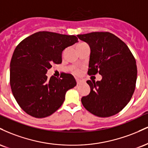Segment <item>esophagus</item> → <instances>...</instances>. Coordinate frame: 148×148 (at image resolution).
Here are the masks:
<instances>
[{"instance_id": "obj_1", "label": "esophagus", "mask_w": 148, "mask_h": 148, "mask_svg": "<svg viewBox=\"0 0 148 148\" xmlns=\"http://www.w3.org/2000/svg\"><path fill=\"white\" fill-rule=\"evenodd\" d=\"M83 82H84V81H81V80H80V79H76V84H77V85L81 84Z\"/></svg>"}]
</instances>
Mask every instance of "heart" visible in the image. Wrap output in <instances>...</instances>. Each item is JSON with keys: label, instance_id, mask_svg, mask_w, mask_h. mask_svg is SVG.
Returning <instances> with one entry per match:
<instances>
[{"label": "heart", "instance_id": "heart-1", "mask_svg": "<svg viewBox=\"0 0 148 148\" xmlns=\"http://www.w3.org/2000/svg\"><path fill=\"white\" fill-rule=\"evenodd\" d=\"M84 45H86V43H80L77 45V47H81V46H83ZM73 72H74V73L76 74V75H79V74H80V73H81V71H80V69H75L74 71H73Z\"/></svg>", "mask_w": 148, "mask_h": 148}]
</instances>
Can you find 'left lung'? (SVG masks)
Listing matches in <instances>:
<instances>
[{"label":"left lung","instance_id":"8db88e82","mask_svg":"<svg viewBox=\"0 0 148 148\" xmlns=\"http://www.w3.org/2000/svg\"><path fill=\"white\" fill-rule=\"evenodd\" d=\"M90 48L89 75L99 73L101 81H87L88 95L81 98L84 106L92 114L101 118L114 115L130 102L135 90L137 67L126 44L108 32L78 35Z\"/></svg>","mask_w":148,"mask_h":148}]
</instances>
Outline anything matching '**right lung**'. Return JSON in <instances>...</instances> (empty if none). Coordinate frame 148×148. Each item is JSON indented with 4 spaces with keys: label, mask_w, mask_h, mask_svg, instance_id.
I'll use <instances>...</instances> for the list:
<instances>
[{
    "label": "right lung",
    "mask_w": 148,
    "mask_h": 148,
    "mask_svg": "<svg viewBox=\"0 0 148 148\" xmlns=\"http://www.w3.org/2000/svg\"><path fill=\"white\" fill-rule=\"evenodd\" d=\"M78 42L74 35L37 32L17 45L10 62V81L16 102L37 118L49 116L61 106L66 92L76 86L72 74L60 78L46 75L52 64L62 62L64 49Z\"/></svg>",
    "instance_id": "1"
}]
</instances>
